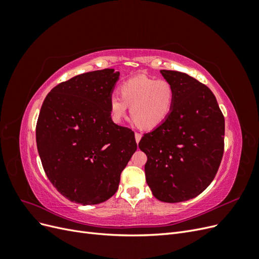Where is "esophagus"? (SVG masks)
<instances>
[{"label": "esophagus", "mask_w": 259, "mask_h": 259, "mask_svg": "<svg viewBox=\"0 0 259 259\" xmlns=\"http://www.w3.org/2000/svg\"><path fill=\"white\" fill-rule=\"evenodd\" d=\"M140 139H142V135H140L139 133H135V140H136L137 144L140 142Z\"/></svg>", "instance_id": "obj_1"}]
</instances>
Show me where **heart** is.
Masks as SVG:
<instances>
[{
  "label": "heart",
  "mask_w": 259,
  "mask_h": 259,
  "mask_svg": "<svg viewBox=\"0 0 259 259\" xmlns=\"http://www.w3.org/2000/svg\"><path fill=\"white\" fill-rule=\"evenodd\" d=\"M120 93L121 96L112 94L109 99L115 123H121L130 105L134 122L144 130H153L167 119L174 106L175 91L166 80L135 76L121 85Z\"/></svg>",
  "instance_id": "b5f03b06"
}]
</instances>
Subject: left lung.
<instances>
[{
    "label": "left lung",
    "instance_id": "obj_1",
    "mask_svg": "<svg viewBox=\"0 0 259 259\" xmlns=\"http://www.w3.org/2000/svg\"><path fill=\"white\" fill-rule=\"evenodd\" d=\"M160 72L173 85L174 106L138 147L147 154L145 173L152 194L178 203L195 198L213 182L224 154L225 119L206 85L183 72Z\"/></svg>",
    "mask_w": 259,
    "mask_h": 259
}]
</instances>
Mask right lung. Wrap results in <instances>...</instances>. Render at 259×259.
<instances>
[{
  "instance_id": "add662e5",
  "label": "right lung",
  "mask_w": 259,
  "mask_h": 259,
  "mask_svg": "<svg viewBox=\"0 0 259 259\" xmlns=\"http://www.w3.org/2000/svg\"><path fill=\"white\" fill-rule=\"evenodd\" d=\"M120 72L104 69L73 76L48 94L36 123V146L50 182L82 205L110 199L137 144L116 125L109 99Z\"/></svg>"
}]
</instances>
